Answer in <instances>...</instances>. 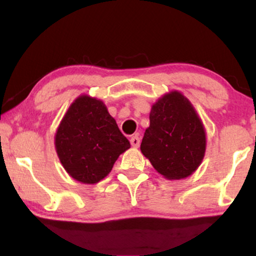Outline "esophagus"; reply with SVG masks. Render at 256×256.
Segmentation results:
<instances>
[{
  "mask_svg": "<svg viewBox=\"0 0 256 256\" xmlns=\"http://www.w3.org/2000/svg\"><path fill=\"white\" fill-rule=\"evenodd\" d=\"M140 142H141V140H140L138 135L132 136V138H130V144H132V146H135V148H138V146H140Z\"/></svg>",
  "mask_w": 256,
  "mask_h": 256,
  "instance_id": "obj_1",
  "label": "esophagus"
}]
</instances>
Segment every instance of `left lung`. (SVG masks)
Segmentation results:
<instances>
[{
  "instance_id": "1",
  "label": "left lung",
  "mask_w": 256,
  "mask_h": 256,
  "mask_svg": "<svg viewBox=\"0 0 256 256\" xmlns=\"http://www.w3.org/2000/svg\"><path fill=\"white\" fill-rule=\"evenodd\" d=\"M149 118L141 143L143 155L168 180L190 176L206 148L204 127L190 101L171 92L154 104Z\"/></svg>"
}]
</instances>
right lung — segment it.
Segmentation results:
<instances>
[{
    "instance_id": "add662e5",
    "label": "right lung",
    "mask_w": 256,
    "mask_h": 256,
    "mask_svg": "<svg viewBox=\"0 0 256 256\" xmlns=\"http://www.w3.org/2000/svg\"><path fill=\"white\" fill-rule=\"evenodd\" d=\"M130 148L102 101L82 96L68 108L56 134V149L76 180L96 184Z\"/></svg>"
}]
</instances>
